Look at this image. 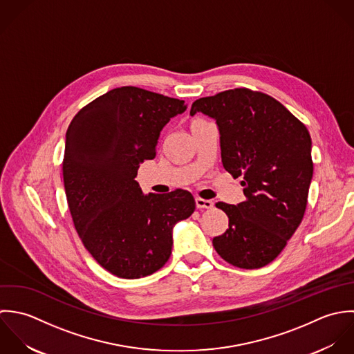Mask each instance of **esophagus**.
I'll list each match as a JSON object with an SVG mask.
<instances>
[{"instance_id": "esophagus-1", "label": "esophagus", "mask_w": 354, "mask_h": 354, "mask_svg": "<svg viewBox=\"0 0 354 354\" xmlns=\"http://www.w3.org/2000/svg\"><path fill=\"white\" fill-rule=\"evenodd\" d=\"M196 205L198 209H211L213 207V203L211 200H204V198H196Z\"/></svg>"}]
</instances>
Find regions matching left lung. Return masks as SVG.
Listing matches in <instances>:
<instances>
[{
  "mask_svg": "<svg viewBox=\"0 0 354 354\" xmlns=\"http://www.w3.org/2000/svg\"><path fill=\"white\" fill-rule=\"evenodd\" d=\"M213 118L220 133L221 162L242 178L246 200L217 203L228 228L213 248L234 267L261 268L274 261L302 221L313 175L312 141L279 101L261 91L238 87L193 102L190 115Z\"/></svg>",
  "mask_w": 354,
  "mask_h": 354,
  "instance_id": "8db88e82",
  "label": "left lung"
}]
</instances>
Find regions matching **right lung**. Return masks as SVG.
<instances>
[{"mask_svg": "<svg viewBox=\"0 0 354 354\" xmlns=\"http://www.w3.org/2000/svg\"><path fill=\"white\" fill-rule=\"evenodd\" d=\"M185 101L134 86L113 88L72 119L63 178L75 230L112 275L138 279L158 271L172 250V228L196 209L187 190L145 196L140 164L156 157L162 127Z\"/></svg>", "mask_w": 354, "mask_h": 354, "instance_id": "1", "label": "right lung"}]
</instances>
